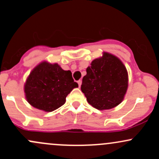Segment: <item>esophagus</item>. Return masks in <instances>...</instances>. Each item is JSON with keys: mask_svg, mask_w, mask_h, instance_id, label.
Listing matches in <instances>:
<instances>
[{"mask_svg": "<svg viewBox=\"0 0 159 159\" xmlns=\"http://www.w3.org/2000/svg\"><path fill=\"white\" fill-rule=\"evenodd\" d=\"M81 83H82V81H81V80H79V81H78V86H79V88H80V87H81Z\"/></svg>", "mask_w": 159, "mask_h": 159, "instance_id": "esophagus-1", "label": "esophagus"}]
</instances>
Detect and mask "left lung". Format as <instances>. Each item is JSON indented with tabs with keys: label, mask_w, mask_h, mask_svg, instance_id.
I'll return each instance as SVG.
<instances>
[{
	"label": "left lung",
	"mask_w": 159,
	"mask_h": 159,
	"mask_svg": "<svg viewBox=\"0 0 159 159\" xmlns=\"http://www.w3.org/2000/svg\"><path fill=\"white\" fill-rule=\"evenodd\" d=\"M81 91L96 109L109 110L119 105L128 88V73L121 60L108 52L93 60L86 69Z\"/></svg>",
	"instance_id": "1"
}]
</instances>
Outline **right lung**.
Returning <instances> with one entry per match:
<instances>
[{"instance_id":"obj_1","label":"right lung","mask_w":159,"mask_h":159,"mask_svg":"<svg viewBox=\"0 0 159 159\" xmlns=\"http://www.w3.org/2000/svg\"><path fill=\"white\" fill-rule=\"evenodd\" d=\"M71 71H65L57 63L43 61L35 67L24 84L26 99L35 108L46 112L58 109L75 88Z\"/></svg>"}]
</instances>
